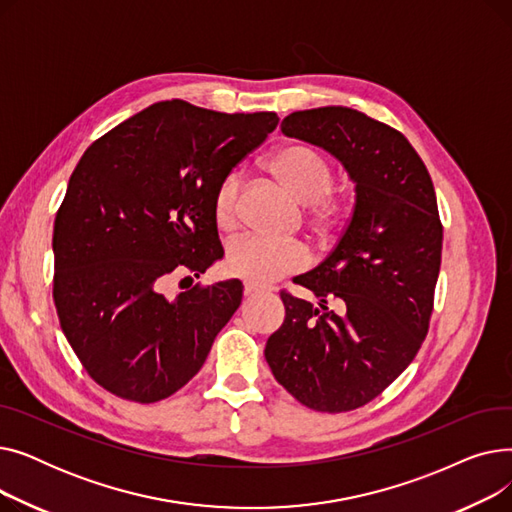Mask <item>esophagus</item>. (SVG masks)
Instances as JSON below:
<instances>
[{
    "label": "esophagus",
    "instance_id": "1",
    "mask_svg": "<svg viewBox=\"0 0 512 512\" xmlns=\"http://www.w3.org/2000/svg\"><path fill=\"white\" fill-rule=\"evenodd\" d=\"M267 290H270V288L247 282V284H245V297H255V294H263V292H267Z\"/></svg>",
    "mask_w": 512,
    "mask_h": 512
}]
</instances>
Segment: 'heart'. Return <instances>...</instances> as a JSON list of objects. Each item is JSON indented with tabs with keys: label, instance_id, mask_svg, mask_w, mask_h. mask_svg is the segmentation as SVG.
I'll return each instance as SVG.
<instances>
[{
	"label": "heart",
	"instance_id": "1",
	"mask_svg": "<svg viewBox=\"0 0 512 512\" xmlns=\"http://www.w3.org/2000/svg\"><path fill=\"white\" fill-rule=\"evenodd\" d=\"M267 170L301 203L324 199L334 182L330 161L317 149L290 143L278 147L267 157ZM215 224L222 230H234L240 220V178L228 174L213 195ZM228 272L251 284H270L284 276L297 274L309 265V251L299 240H278L261 234L238 236L228 245Z\"/></svg>",
	"mask_w": 512,
	"mask_h": 512
}]
</instances>
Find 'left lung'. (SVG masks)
I'll return each instance as SVG.
<instances>
[{
	"mask_svg": "<svg viewBox=\"0 0 512 512\" xmlns=\"http://www.w3.org/2000/svg\"><path fill=\"white\" fill-rule=\"evenodd\" d=\"M282 132L336 155L357 195L334 251L297 278L319 307L280 290L286 317L265 359L301 405L346 413L380 396L429 330L442 261L434 182L405 134L351 107L294 112Z\"/></svg>",
	"mask_w": 512,
	"mask_h": 512,
	"instance_id": "left-lung-1",
	"label": "left lung"
}]
</instances>
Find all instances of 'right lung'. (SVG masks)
<instances>
[{"mask_svg": "<svg viewBox=\"0 0 512 512\" xmlns=\"http://www.w3.org/2000/svg\"><path fill=\"white\" fill-rule=\"evenodd\" d=\"M274 112L222 114L159 101L80 157L53 226V303L91 378L124 400H164L203 367L242 284L166 280L224 255L215 188L278 126Z\"/></svg>", "mask_w": 512, "mask_h": 512, "instance_id": "1", "label": "right lung"}]
</instances>
